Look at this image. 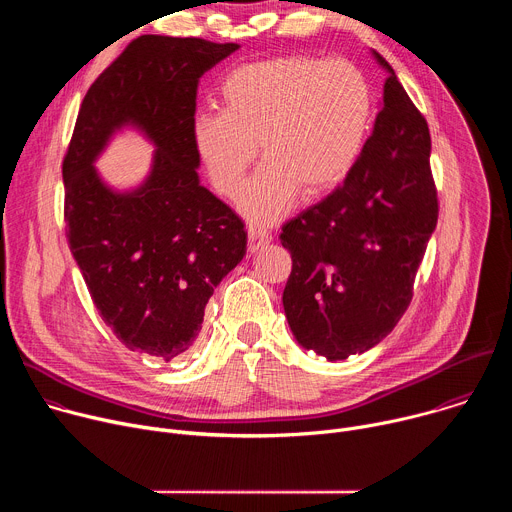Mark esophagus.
<instances>
[{"mask_svg": "<svg viewBox=\"0 0 512 512\" xmlns=\"http://www.w3.org/2000/svg\"><path fill=\"white\" fill-rule=\"evenodd\" d=\"M269 243H271V235L267 231L257 229V227L249 229V251L251 253H255L257 249H261V247H265Z\"/></svg>", "mask_w": 512, "mask_h": 512, "instance_id": "esophagus-1", "label": "esophagus"}]
</instances>
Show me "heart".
<instances>
[{
  "instance_id": "b5f03b06",
  "label": "heart",
  "mask_w": 512,
  "mask_h": 512,
  "mask_svg": "<svg viewBox=\"0 0 512 512\" xmlns=\"http://www.w3.org/2000/svg\"><path fill=\"white\" fill-rule=\"evenodd\" d=\"M221 97L223 111L194 117V150L214 190L233 198L261 145L265 164L239 200L259 225L279 221L300 190L320 196L338 186L360 156L373 111L358 66L300 54L233 68Z\"/></svg>"
}]
</instances>
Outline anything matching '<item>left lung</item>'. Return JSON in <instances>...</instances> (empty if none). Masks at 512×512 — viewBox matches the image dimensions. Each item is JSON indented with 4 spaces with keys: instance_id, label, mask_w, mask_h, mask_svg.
<instances>
[{
    "instance_id": "obj_1",
    "label": "left lung",
    "mask_w": 512,
    "mask_h": 512,
    "mask_svg": "<svg viewBox=\"0 0 512 512\" xmlns=\"http://www.w3.org/2000/svg\"><path fill=\"white\" fill-rule=\"evenodd\" d=\"M371 137L324 200L283 225L291 253L283 310L296 340L328 360L377 346L401 320L437 225L429 127L395 70Z\"/></svg>"
}]
</instances>
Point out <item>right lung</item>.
<instances>
[{"mask_svg":"<svg viewBox=\"0 0 512 512\" xmlns=\"http://www.w3.org/2000/svg\"><path fill=\"white\" fill-rule=\"evenodd\" d=\"M239 44L145 34L87 91L62 162L68 245L113 334L162 362L196 340L214 287L247 251L241 218L198 178L192 143L198 81ZM155 143L151 174L111 189L94 162L112 135Z\"/></svg>","mask_w":512,"mask_h":512,"instance_id":"1","label":"right lung"}]
</instances>
